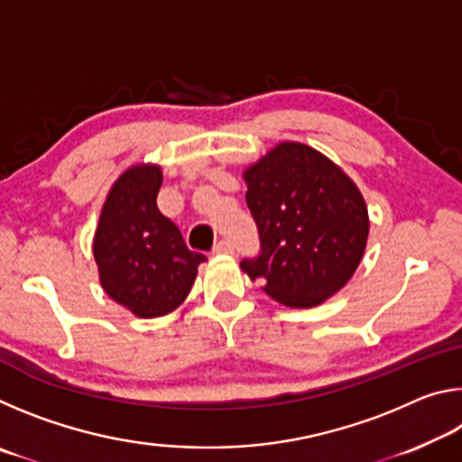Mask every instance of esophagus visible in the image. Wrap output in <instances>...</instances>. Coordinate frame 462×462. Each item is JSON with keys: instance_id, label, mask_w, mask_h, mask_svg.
<instances>
[{"instance_id": "34e87169", "label": "esophagus", "mask_w": 462, "mask_h": 462, "mask_svg": "<svg viewBox=\"0 0 462 462\" xmlns=\"http://www.w3.org/2000/svg\"><path fill=\"white\" fill-rule=\"evenodd\" d=\"M216 254H232L234 253V245L230 240H217L214 246Z\"/></svg>"}]
</instances>
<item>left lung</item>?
Returning a JSON list of instances; mask_svg holds the SVG:
<instances>
[{
  "mask_svg": "<svg viewBox=\"0 0 462 462\" xmlns=\"http://www.w3.org/2000/svg\"><path fill=\"white\" fill-rule=\"evenodd\" d=\"M261 253L240 269L289 308H314L348 283L369 236V214L344 171L301 143H281L245 171Z\"/></svg>",
  "mask_w": 462,
  "mask_h": 462,
  "instance_id": "left-lung-1",
  "label": "left lung"
}]
</instances>
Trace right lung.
<instances>
[{"mask_svg": "<svg viewBox=\"0 0 462 462\" xmlns=\"http://www.w3.org/2000/svg\"><path fill=\"white\" fill-rule=\"evenodd\" d=\"M161 183L156 165L124 171L107 193L93 238L101 287L138 318H159L181 306L206 261L156 208Z\"/></svg>", "mask_w": 462, "mask_h": 462, "instance_id": "add662e5", "label": "right lung"}]
</instances>
